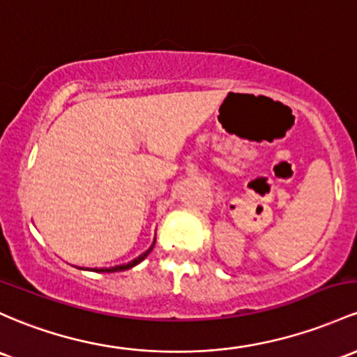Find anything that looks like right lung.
Listing matches in <instances>:
<instances>
[{"label":"right lung","instance_id":"right-lung-1","mask_svg":"<svg viewBox=\"0 0 357 357\" xmlns=\"http://www.w3.org/2000/svg\"><path fill=\"white\" fill-rule=\"evenodd\" d=\"M152 248H154V245H152ZM152 248L147 250V252H144L142 256H139L137 257V259H134L132 262H128V264H123V266H115V268H109V269H100L101 273H116V271H125V269H130V268H134L135 264H139L140 261H144L146 259V257L149 256V252H151L152 250Z\"/></svg>","mask_w":357,"mask_h":357}]
</instances>
